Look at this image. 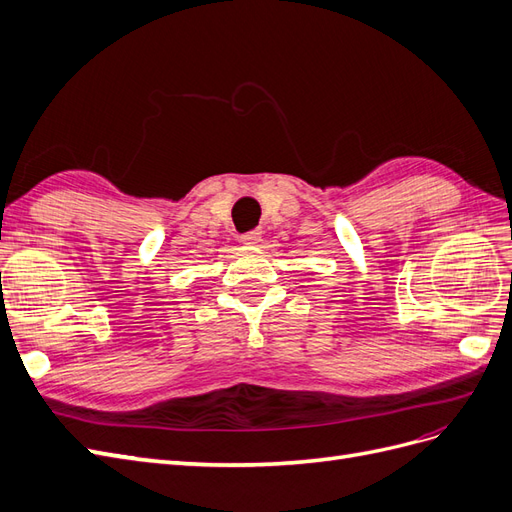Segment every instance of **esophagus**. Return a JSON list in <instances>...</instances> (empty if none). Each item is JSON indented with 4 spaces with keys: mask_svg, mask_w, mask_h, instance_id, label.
<instances>
[{
    "mask_svg": "<svg viewBox=\"0 0 512 512\" xmlns=\"http://www.w3.org/2000/svg\"><path fill=\"white\" fill-rule=\"evenodd\" d=\"M241 241L247 243V245H254L260 241V230H250V232H243L241 235Z\"/></svg>",
    "mask_w": 512,
    "mask_h": 512,
    "instance_id": "esophagus-1",
    "label": "esophagus"
}]
</instances>
